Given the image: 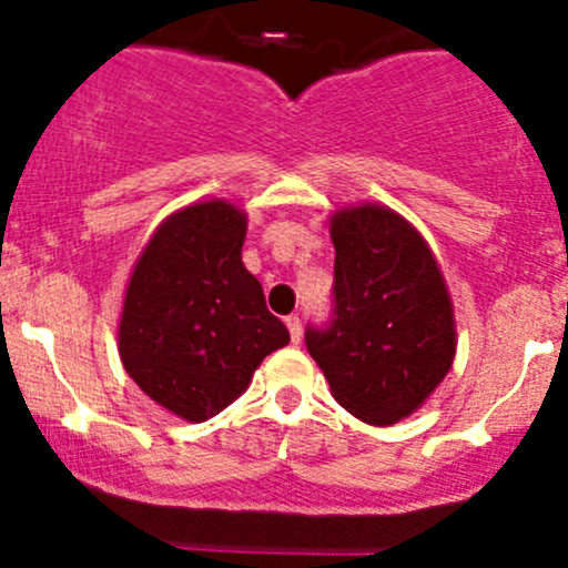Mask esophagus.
Segmentation results:
<instances>
[{"label": "esophagus", "instance_id": "34e87169", "mask_svg": "<svg viewBox=\"0 0 568 568\" xmlns=\"http://www.w3.org/2000/svg\"><path fill=\"white\" fill-rule=\"evenodd\" d=\"M285 326H288V332H291V341L300 343L302 341V318L294 313V316L285 318Z\"/></svg>", "mask_w": 568, "mask_h": 568}]
</instances>
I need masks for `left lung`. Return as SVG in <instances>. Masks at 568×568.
<instances>
[{
  "label": "left lung",
  "mask_w": 568,
  "mask_h": 568,
  "mask_svg": "<svg viewBox=\"0 0 568 568\" xmlns=\"http://www.w3.org/2000/svg\"><path fill=\"white\" fill-rule=\"evenodd\" d=\"M332 316L305 346L332 395L359 420L390 426L415 412L454 365L448 288L420 233L382 205L332 216Z\"/></svg>",
  "instance_id": "left-lung-1"
}]
</instances>
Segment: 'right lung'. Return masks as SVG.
<instances>
[{
  "instance_id": "1",
  "label": "right lung",
  "mask_w": 568,
  "mask_h": 568,
  "mask_svg": "<svg viewBox=\"0 0 568 568\" xmlns=\"http://www.w3.org/2000/svg\"><path fill=\"white\" fill-rule=\"evenodd\" d=\"M247 220L211 200L170 216L125 291L120 359L164 409L200 423L247 390L263 357L291 341L244 268Z\"/></svg>"
}]
</instances>
